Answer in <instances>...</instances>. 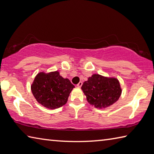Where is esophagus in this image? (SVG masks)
I'll return each mask as SVG.
<instances>
[{"label": "esophagus", "instance_id": "1", "mask_svg": "<svg viewBox=\"0 0 154 154\" xmlns=\"http://www.w3.org/2000/svg\"><path fill=\"white\" fill-rule=\"evenodd\" d=\"M82 82H80L78 83V85H77V86L79 87V88H80V87L82 86Z\"/></svg>", "mask_w": 154, "mask_h": 154}]
</instances>
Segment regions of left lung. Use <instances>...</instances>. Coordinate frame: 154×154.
Here are the masks:
<instances>
[{
    "mask_svg": "<svg viewBox=\"0 0 154 154\" xmlns=\"http://www.w3.org/2000/svg\"><path fill=\"white\" fill-rule=\"evenodd\" d=\"M81 88L88 102L98 109L105 108L117 102L122 92L117 79L99 74L89 77Z\"/></svg>",
    "mask_w": 154,
    "mask_h": 154,
    "instance_id": "8db88e82",
    "label": "left lung"
}]
</instances>
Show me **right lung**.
Masks as SVG:
<instances>
[{
	"label": "right lung",
	"mask_w": 154,
	"mask_h": 154,
	"mask_svg": "<svg viewBox=\"0 0 154 154\" xmlns=\"http://www.w3.org/2000/svg\"><path fill=\"white\" fill-rule=\"evenodd\" d=\"M74 86L57 71L45 74L40 72L35 78L31 91L37 102L46 108H59L67 103Z\"/></svg>",
	"instance_id": "add662e5"
}]
</instances>
